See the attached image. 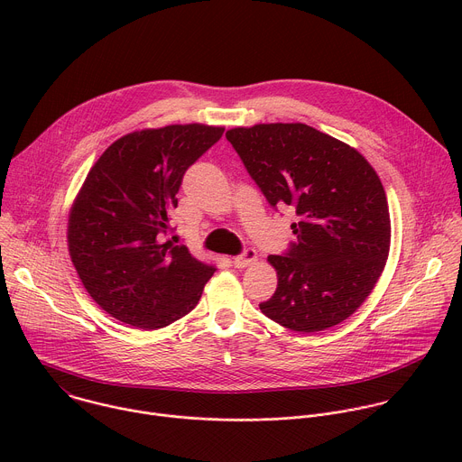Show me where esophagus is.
Returning <instances> with one entry per match:
<instances>
[{
	"label": "esophagus",
	"mask_w": 462,
	"mask_h": 462,
	"mask_svg": "<svg viewBox=\"0 0 462 462\" xmlns=\"http://www.w3.org/2000/svg\"><path fill=\"white\" fill-rule=\"evenodd\" d=\"M255 259H257V252H255L254 248H245L243 254H239V255L234 257V265H236L237 269H245V267L252 265V263H254Z\"/></svg>",
	"instance_id": "esophagus-1"
}]
</instances>
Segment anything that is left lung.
<instances>
[{"label":"left lung","instance_id":"obj_1","mask_svg":"<svg viewBox=\"0 0 462 462\" xmlns=\"http://www.w3.org/2000/svg\"><path fill=\"white\" fill-rule=\"evenodd\" d=\"M226 139L273 208L292 207L296 241L269 255L278 289L261 312L298 333L347 319L371 294L389 254L383 186L351 146L307 124L234 127Z\"/></svg>","mask_w":462,"mask_h":462}]
</instances>
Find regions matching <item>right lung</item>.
<instances>
[{
	"label": "right lung",
	"mask_w": 462,
	"mask_h": 462,
	"mask_svg": "<svg viewBox=\"0 0 462 462\" xmlns=\"http://www.w3.org/2000/svg\"><path fill=\"white\" fill-rule=\"evenodd\" d=\"M225 127L173 124L115 141L88 173L69 214L68 245L89 296L144 331L186 316L216 265L175 245L170 212L186 170Z\"/></svg>",
	"instance_id": "1"
}]
</instances>
